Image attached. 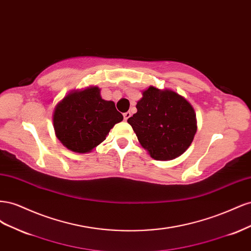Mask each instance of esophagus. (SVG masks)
<instances>
[{
	"mask_svg": "<svg viewBox=\"0 0 251 251\" xmlns=\"http://www.w3.org/2000/svg\"><path fill=\"white\" fill-rule=\"evenodd\" d=\"M130 117H131V113H130V112L124 113V118H125V120H127Z\"/></svg>",
	"mask_w": 251,
	"mask_h": 251,
	"instance_id": "1",
	"label": "esophagus"
}]
</instances>
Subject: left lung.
Returning a JSON list of instances; mask_svg holds the SVG:
<instances>
[{"label": "left lung", "mask_w": 251, "mask_h": 251, "mask_svg": "<svg viewBox=\"0 0 251 251\" xmlns=\"http://www.w3.org/2000/svg\"><path fill=\"white\" fill-rule=\"evenodd\" d=\"M127 119L141 146L156 160H172L191 146L197 132L196 114L176 92L150 87Z\"/></svg>", "instance_id": "1"}]
</instances>
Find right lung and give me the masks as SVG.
<instances>
[{
    "instance_id": "right-lung-1",
    "label": "right lung",
    "mask_w": 251,
    "mask_h": 251,
    "mask_svg": "<svg viewBox=\"0 0 251 251\" xmlns=\"http://www.w3.org/2000/svg\"><path fill=\"white\" fill-rule=\"evenodd\" d=\"M97 87L67 95L53 114L56 137L66 148L87 153L101 143L111 128L124 119L113 101L103 100Z\"/></svg>"
}]
</instances>
